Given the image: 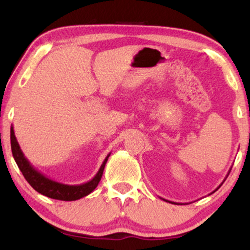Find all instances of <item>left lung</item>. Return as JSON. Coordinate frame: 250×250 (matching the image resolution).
<instances>
[{"mask_svg":"<svg viewBox=\"0 0 250 250\" xmlns=\"http://www.w3.org/2000/svg\"><path fill=\"white\" fill-rule=\"evenodd\" d=\"M229 173H230V170H229ZM227 176H228V175H227ZM223 182H225V181H223ZM221 185H222V183H221ZM221 185H220L219 187H217V188H220V187H221ZM217 188L215 189V190H217ZM215 190H214V191H215ZM214 191H213V193H214ZM163 200H165V199H163ZM165 201H166V202H171V201H168V200H165ZM171 203H174V205H177L176 202H171Z\"/></svg>","mask_w":250,"mask_h":250,"instance_id":"1","label":"left lung"}]
</instances>
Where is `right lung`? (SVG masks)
I'll return each mask as SVG.
<instances>
[{
    "instance_id": "obj_1",
    "label": "right lung",
    "mask_w": 250,
    "mask_h": 250,
    "mask_svg": "<svg viewBox=\"0 0 250 250\" xmlns=\"http://www.w3.org/2000/svg\"><path fill=\"white\" fill-rule=\"evenodd\" d=\"M10 143L14 160H15L16 165L19 166L20 170L23 174L24 179L28 181L31 187L35 189L36 191H39L40 194L44 195V196L61 201H75L90 194L99 185L103 170H104L105 163L108 161V157L110 156V153H109L101 165V167H100L99 171L90 181L82 183V185H64V183L56 182V181L49 179L45 175H43L41 171L37 170L34 166H31V163L28 161L23 151L20 148L15 133H14L13 125L10 127Z\"/></svg>"
}]
</instances>
